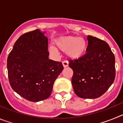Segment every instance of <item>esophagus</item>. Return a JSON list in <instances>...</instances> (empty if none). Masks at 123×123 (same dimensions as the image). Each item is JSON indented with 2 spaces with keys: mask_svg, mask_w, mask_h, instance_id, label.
<instances>
[{
  "mask_svg": "<svg viewBox=\"0 0 123 123\" xmlns=\"http://www.w3.org/2000/svg\"><path fill=\"white\" fill-rule=\"evenodd\" d=\"M63 66L64 68H66V67H68V62L67 60H64L63 61Z\"/></svg>",
  "mask_w": 123,
  "mask_h": 123,
  "instance_id": "esophagus-1",
  "label": "esophagus"
}]
</instances>
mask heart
<instances>
[{
	"label": "heart",
	"instance_id": "heart-1",
	"mask_svg": "<svg viewBox=\"0 0 123 123\" xmlns=\"http://www.w3.org/2000/svg\"><path fill=\"white\" fill-rule=\"evenodd\" d=\"M54 45L57 49L67 52L69 58L78 59L84 55L87 50V43L84 38L74 36H68L58 38L54 41ZM50 52H55L53 47L49 48Z\"/></svg>",
	"mask_w": 123,
	"mask_h": 123
}]
</instances>
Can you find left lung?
<instances>
[{
	"instance_id": "8db88e82",
	"label": "left lung",
	"mask_w": 123,
	"mask_h": 123,
	"mask_svg": "<svg viewBox=\"0 0 123 123\" xmlns=\"http://www.w3.org/2000/svg\"><path fill=\"white\" fill-rule=\"evenodd\" d=\"M87 53L78 59L70 60L71 82L74 93L82 98H96L109 89L115 78V58L105 41L87 36Z\"/></svg>"
}]
</instances>
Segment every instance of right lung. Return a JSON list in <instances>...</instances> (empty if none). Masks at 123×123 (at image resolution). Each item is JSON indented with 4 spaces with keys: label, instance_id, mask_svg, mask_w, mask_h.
<instances>
[{
    "label": "right lung",
    "instance_id": "right-lung-1",
    "mask_svg": "<svg viewBox=\"0 0 123 123\" xmlns=\"http://www.w3.org/2000/svg\"><path fill=\"white\" fill-rule=\"evenodd\" d=\"M48 39L39 29L26 32L14 44L7 58L10 84L31 102L47 99L55 79L63 69L62 63L49 59Z\"/></svg>",
    "mask_w": 123,
    "mask_h": 123
}]
</instances>
